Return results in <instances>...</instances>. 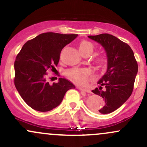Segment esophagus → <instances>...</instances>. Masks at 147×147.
Segmentation results:
<instances>
[{"label": "esophagus", "instance_id": "obj_1", "mask_svg": "<svg viewBox=\"0 0 147 147\" xmlns=\"http://www.w3.org/2000/svg\"><path fill=\"white\" fill-rule=\"evenodd\" d=\"M79 89L82 91H84L86 92V93H91V91L89 89H87V88H84L83 87H79Z\"/></svg>", "mask_w": 147, "mask_h": 147}]
</instances>
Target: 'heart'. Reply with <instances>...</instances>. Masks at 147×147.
<instances>
[{"mask_svg": "<svg viewBox=\"0 0 147 147\" xmlns=\"http://www.w3.org/2000/svg\"><path fill=\"white\" fill-rule=\"evenodd\" d=\"M93 45L90 42L86 41V40L81 42L79 47L80 52L88 51V50L93 51ZM91 73V70L89 69H82V70L81 69H72V70L67 71L66 72V75L79 83H84L86 82L87 77Z\"/></svg>", "mask_w": 147, "mask_h": 147, "instance_id": "heart-1", "label": "heart"}]
</instances>
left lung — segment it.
I'll use <instances>...</instances> for the list:
<instances>
[{"mask_svg":"<svg viewBox=\"0 0 147 147\" xmlns=\"http://www.w3.org/2000/svg\"><path fill=\"white\" fill-rule=\"evenodd\" d=\"M88 38L100 45L107 56V70L98 82L99 88L92 92L105 102L99 112L109 114L120 107L132 94L138 63L130 47L114 35L103 33Z\"/></svg>","mask_w":147,"mask_h":147,"instance_id":"left-lung-1","label":"left lung"}]
</instances>
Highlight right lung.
<instances>
[{"label": "right lung", "mask_w": 147, "mask_h": 147, "mask_svg": "<svg viewBox=\"0 0 147 147\" xmlns=\"http://www.w3.org/2000/svg\"><path fill=\"white\" fill-rule=\"evenodd\" d=\"M77 34L42 33L24 45L14 62V85L27 105L39 112H48L61 104L67 91L75 86L65 78L49 84L47 72L54 70L61 50Z\"/></svg>", "instance_id": "1"}]
</instances>
